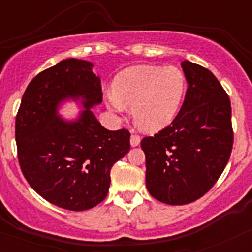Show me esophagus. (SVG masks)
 <instances>
[{"label": "esophagus", "instance_id": "1", "mask_svg": "<svg viewBox=\"0 0 252 252\" xmlns=\"http://www.w3.org/2000/svg\"><path fill=\"white\" fill-rule=\"evenodd\" d=\"M140 141H141V137L139 136V135H136V133H132L131 135V139H130V142H131V146H139L140 145Z\"/></svg>", "mask_w": 252, "mask_h": 252}]
</instances>
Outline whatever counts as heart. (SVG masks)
I'll return each mask as SVG.
<instances>
[{
  "instance_id": "1",
  "label": "heart",
  "mask_w": 252,
  "mask_h": 252,
  "mask_svg": "<svg viewBox=\"0 0 252 252\" xmlns=\"http://www.w3.org/2000/svg\"><path fill=\"white\" fill-rule=\"evenodd\" d=\"M186 90V75L177 66H132L116 77L108 104L113 111L132 107L136 125L155 131L173 121Z\"/></svg>"
}]
</instances>
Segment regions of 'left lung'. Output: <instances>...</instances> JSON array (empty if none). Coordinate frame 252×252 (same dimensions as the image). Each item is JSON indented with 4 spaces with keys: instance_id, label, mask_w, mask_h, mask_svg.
<instances>
[{
    "instance_id": "obj_1",
    "label": "left lung",
    "mask_w": 252,
    "mask_h": 252,
    "mask_svg": "<svg viewBox=\"0 0 252 252\" xmlns=\"http://www.w3.org/2000/svg\"><path fill=\"white\" fill-rule=\"evenodd\" d=\"M188 90L173 122L142 139L146 187L171 206L197 201L226 168L233 146L231 102L217 78L202 65L182 63Z\"/></svg>"
}]
</instances>
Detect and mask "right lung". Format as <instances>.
<instances>
[{
	"mask_svg": "<svg viewBox=\"0 0 252 252\" xmlns=\"http://www.w3.org/2000/svg\"><path fill=\"white\" fill-rule=\"evenodd\" d=\"M93 64L62 60L29 83L15 124L17 158L31 188L51 204L86 211L107 197L111 168L130 150V132L104 128L91 107L102 102L101 79ZM66 98H84L80 119L66 123L56 115Z\"/></svg>",
	"mask_w": 252,
	"mask_h": 252,
	"instance_id": "obj_1",
	"label": "right lung"
}]
</instances>
